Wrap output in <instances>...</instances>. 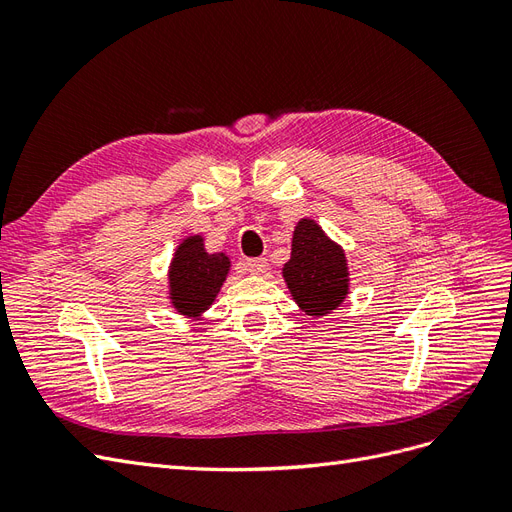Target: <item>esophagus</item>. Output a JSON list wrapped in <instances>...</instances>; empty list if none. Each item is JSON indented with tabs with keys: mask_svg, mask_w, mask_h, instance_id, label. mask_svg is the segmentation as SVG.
<instances>
[{
	"mask_svg": "<svg viewBox=\"0 0 512 512\" xmlns=\"http://www.w3.org/2000/svg\"><path fill=\"white\" fill-rule=\"evenodd\" d=\"M269 269L267 258H247L245 260V271L252 275H265Z\"/></svg>",
	"mask_w": 512,
	"mask_h": 512,
	"instance_id": "obj_1",
	"label": "esophagus"
}]
</instances>
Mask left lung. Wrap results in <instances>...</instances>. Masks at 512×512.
I'll use <instances>...</instances> for the list:
<instances>
[{
	"mask_svg": "<svg viewBox=\"0 0 512 512\" xmlns=\"http://www.w3.org/2000/svg\"><path fill=\"white\" fill-rule=\"evenodd\" d=\"M282 275L294 303L312 318L331 314L350 292V271L342 245L309 218L294 226L290 260Z\"/></svg>",
	"mask_w": 512,
	"mask_h": 512,
	"instance_id": "obj_1",
	"label": "left lung"
}]
</instances>
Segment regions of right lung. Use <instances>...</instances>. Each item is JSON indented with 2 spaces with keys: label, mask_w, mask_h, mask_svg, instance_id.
<instances>
[{
  "label": "right lung",
  "mask_w": 512,
  "mask_h": 512,
  "mask_svg": "<svg viewBox=\"0 0 512 512\" xmlns=\"http://www.w3.org/2000/svg\"><path fill=\"white\" fill-rule=\"evenodd\" d=\"M230 271L224 252L209 254L203 235L185 237L168 267V299L175 312L200 320L218 297Z\"/></svg>",
  "instance_id": "add662e5"
}]
</instances>
